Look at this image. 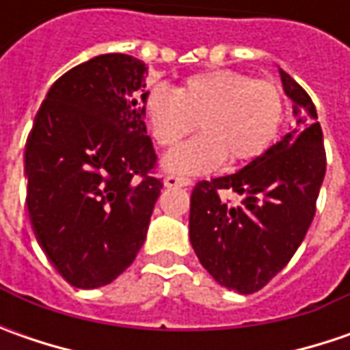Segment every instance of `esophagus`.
I'll return each instance as SVG.
<instances>
[{
	"label": "esophagus",
	"instance_id": "34e87169",
	"mask_svg": "<svg viewBox=\"0 0 350 350\" xmlns=\"http://www.w3.org/2000/svg\"><path fill=\"white\" fill-rule=\"evenodd\" d=\"M191 179H187V177H179V175H167L165 179H163V185L165 187H189L191 185Z\"/></svg>",
	"mask_w": 350,
	"mask_h": 350
}]
</instances>
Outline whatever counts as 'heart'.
Wrapping results in <instances>:
<instances>
[{
	"label": "heart",
	"mask_w": 350,
	"mask_h": 350,
	"mask_svg": "<svg viewBox=\"0 0 350 350\" xmlns=\"http://www.w3.org/2000/svg\"><path fill=\"white\" fill-rule=\"evenodd\" d=\"M286 113L282 89L234 70L187 77L175 91L152 89L144 99V120L161 148H171L200 126L202 134L173 150L163 165L196 175L259 157L275 142Z\"/></svg>",
	"instance_id": "heart-1"
}]
</instances>
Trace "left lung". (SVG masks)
Returning a JSON list of instances; mask_svg holds the SVG:
<instances>
[{
	"instance_id": "8db88e82",
	"label": "left lung",
	"mask_w": 350,
	"mask_h": 350,
	"mask_svg": "<svg viewBox=\"0 0 350 350\" xmlns=\"http://www.w3.org/2000/svg\"><path fill=\"white\" fill-rule=\"evenodd\" d=\"M296 126L237 173L196 183L189 235L212 278L239 294H253L276 276L300 247L316 214L325 177L323 132L310 95L284 70ZM242 196L232 207L219 193Z\"/></svg>"
}]
</instances>
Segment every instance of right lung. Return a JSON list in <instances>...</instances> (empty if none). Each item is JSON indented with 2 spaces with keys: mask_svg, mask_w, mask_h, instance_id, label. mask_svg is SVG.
Masks as SVG:
<instances>
[{
  "mask_svg": "<svg viewBox=\"0 0 350 350\" xmlns=\"http://www.w3.org/2000/svg\"><path fill=\"white\" fill-rule=\"evenodd\" d=\"M146 72L128 54L75 66L54 81L27 138L31 226L75 288L105 286L132 265L163 189L144 122Z\"/></svg>",
  "mask_w": 350,
  "mask_h": 350,
  "instance_id": "obj_1",
  "label": "right lung"
}]
</instances>
